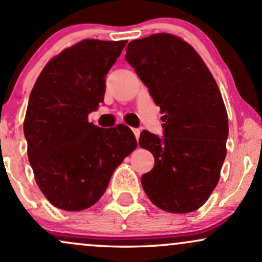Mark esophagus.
Here are the masks:
<instances>
[{
  "label": "esophagus",
  "mask_w": 262,
  "mask_h": 262,
  "mask_svg": "<svg viewBox=\"0 0 262 262\" xmlns=\"http://www.w3.org/2000/svg\"><path fill=\"white\" fill-rule=\"evenodd\" d=\"M133 133H134V135H135V138H137V140L139 139V137H140V129L133 128Z\"/></svg>",
  "instance_id": "1"
}]
</instances>
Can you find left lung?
I'll list each match as a JSON object with an SVG mask.
<instances>
[{"mask_svg":"<svg viewBox=\"0 0 262 262\" xmlns=\"http://www.w3.org/2000/svg\"><path fill=\"white\" fill-rule=\"evenodd\" d=\"M125 60L164 113V138L140 134L139 145L155 159L141 186L160 209L193 212L217 186L227 155L228 114L217 82L193 47L169 33L130 41Z\"/></svg>","mask_w":262,"mask_h":262,"instance_id":"left-lung-1","label":"left lung"}]
</instances>
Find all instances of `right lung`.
<instances>
[{"label": "right lung", "instance_id": "1", "mask_svg": "<svg viewBox=\"0 0 262 262\" xmlns=\"http://www.w3.org/2000/svg\"><path fill=\"white\" fill-rule=\"evenodd\" d=\"M125 44L81 40L50 59L35 81L23 130L35 182L56 208L77 212L93 206L113 171L137 148L127 125L106 129L89 122Z\"/></svg>", "mask_w": 262, "mask_h": 262}]
</instances>
